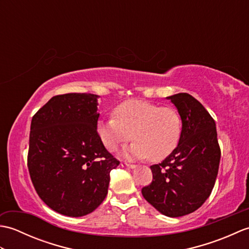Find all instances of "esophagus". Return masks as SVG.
<instances>
[{
	"label": "esophagus",
	"mask_w": 249,
	"mask_h": 249,
	"mask_svg": "<svg viewBox=\"0 0 249 249\" xmlns=\"http://www.w3.org/2000/svg\"><path fill=\"white\" fill-rule=\"evenodd\" d=\"M121 166L123 168H129V169H134V168L137 167L136 165H134V163H129V162H126V161L121 162Z\"/></svg>",
	"instance_id": "1"
}]
</instances>
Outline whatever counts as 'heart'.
Returning a JSON list of instances; mask_svg holds the SVG:
<instances>
[{
    "label": "heart",
    "mask_w": 249,
    "mask_h": 249,
    "mask_svg": "<svg viewBox=\"0 0 249 249\" xmlns=\"http://www.w3.org/2000/svg\"><path fill=\"white\" fill-rule=\"evenodd\" d=\"M114 118L98 121L97 134L106 149L115 152L135 140L124 155L161 161L177 149L183 134V120L173 107L131 99L116 106Z\"/></svg>",
    "instance_id": "b5f03b06"
}]
</instances>
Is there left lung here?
Segmentation results:
<instances>
[{
  "label": "left lung",
  "instance_id": "1",
  "mask_svg": "<svg viewBox=\"0 0 249 249\" xmlns=\"http://www.w3.org/2000/svg\"><path fill=\"white\" fill-rule=\"evenodd\" d=\"M167 98L182 116V138L172 154L151 166L153 181L141 193L158 212L179 217L195 212L210 197L221 153L215 121L203 106L187 93Z\"/></svg>",
  "mask_w": 249,
  "mask_h": 249
}]
</instances>
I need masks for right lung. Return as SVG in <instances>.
Wrapping results in <instances>:
<instances>
[{"label":"right lung","instance_id":"obj_1","mask_svg":"<svg viewBox=\"0 0 249 249\" xmlns=\"http://www.w3.org/2000/svg\"><path fill=\"white\" fill-rule=\"evenodd\" d=\"M97 95H56L32 118L28 168L37 195L71 217L92 213L108 194L120 161L97 134Z\"/></svg>","mask_w":249,"mask_h":249}]
</instances>
